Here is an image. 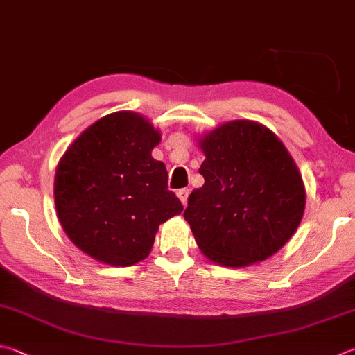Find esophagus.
<instances>
[{
    "mask_svg": "<svg viewBox=\"0 0 355 355\" xmlns=\"http://www.w3.org/2000/svg\"><path fill=\"white\" fill-rule=\"evenodd\" d=\"M178 198L180 199V202L184 204V207L187 205V200H189V195H190V190L189 189H180V190H178Z\"/></svg>",
    "mask_w": 355,
    "mask_h": 355,
    "instance_id": "obj_1",
    "label": "esophagus"
}]
</instances>
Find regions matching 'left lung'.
I'll list each match as a JSON object with an SVG mask.
<instances>
[{"label":"left lung","instance_id":"1","mask_svg":"<svg viewBox=\"0 0 355 355\" xmlns=\"http://www.w3.org/2000/svg\"><path fill=\"white\" fill-rule=\"evenodd\" d=\"M205 182L191 191L184 218L213 263L264 261L302 223L306 191L284 144L252 120H233L199 139Z\"/></svg>","mask_w":355,"mask_h":355}]
</instances>
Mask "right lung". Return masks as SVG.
<instances>
[{
  "label": "right lung",
  "instance_id": "obj_1",
  "mask_svg": "<svg viewBox=\"0 0 355 355\" xmlns=\"http://www.w3.org/2000/svg\"><path fill=\"white\" fill-rule=\"evenodd\" d=\"M160 132L137 112L97 120L60 159L53 180L57 216L86 255L132 266L150 255L160 224L184 210L168 190L165 164L153 159Z\"/></svg>",
  "mask_w": 355,
  "mask_h": 355
}]
</instances>
